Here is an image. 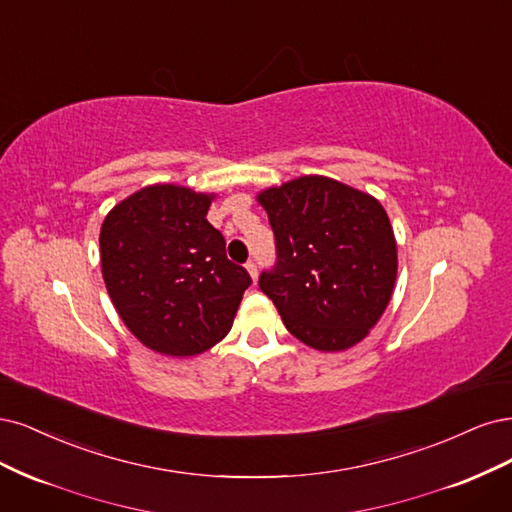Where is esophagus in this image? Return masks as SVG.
<instances>
[{"instance_id": "34e87169", "label": "esophagus", "mask_w": 512, "mask_h": 512, "mask_svg": "<svg viewBox=\"0 0 512 512\" xmlns=\"http://www.w3.org/2000/svg\"><path fill=\"white\" fill-rule=\"evenodd\" d=\"M246 272H249L251 280L255 283V280H257V263H255V261H249V263H246Z\"/></svg>"}]
</instances>
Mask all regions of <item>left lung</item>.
Segmentation results:
<instances>
[{
    "label": "left lung",
    "instance_id": "left-lung-1",
    "mask_svg": "<svg viewBox=\"0 0 512 512\" xmlns=\"http://www.w3.org/2000/svg\"><path fill=\"white\" fill-rule=\"evenodd\" d=\"M278 261L259 278L289 332L310 349L340 353L383 317L398 276V242L374 195L306 174L261 189Z\"/></svg>",
    "mask_w": 512,
    "mask_h": 512
}]
</instances>
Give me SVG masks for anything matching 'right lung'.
I'll list each match as a JSON object with an SVG mask.
<instances>
[{"label":"right lung","instance_id":"right-lung-1","mask_svg":"<svg viewBox=\"0 0 512 512\" xmlns=\"http://www.w3.org/2000/svg\"><path fill=\"white\" fill-rule=\"evenodd\" d=\"M214 197L174 183L148 185L102 223L100 261L110 300L129 332L159 355L212 349L229 334L251 285L206 219Z\"/></svg>","mask_w":512,"mask_h":512}]
</instances>
